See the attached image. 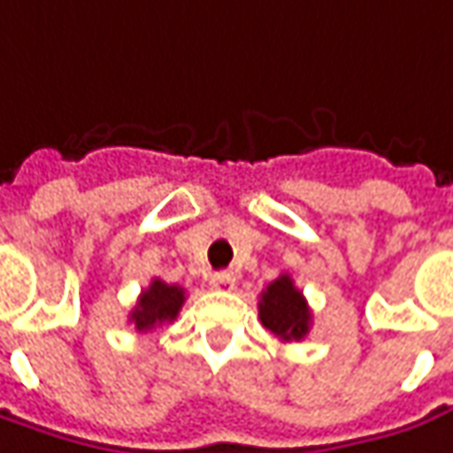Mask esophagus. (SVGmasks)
Returning a JSON list of instances; mask_svg holds the SVG:
<instances>
[{
    "instance_id": "1",
    "label": "esophagus",
    "mask_w": 453,
    "mask_h": 453,
    "mask_svg": "<svg viewBox=\"0 0 453 453\" xmlns=\"http://www.w3.org/2000/svg\"><path fill=\"white\" fill-rule=\"evenodd\" d=\"M211 285H213L215 290H233V288H235V275L227 273V270L215 273L213 278H211Z\"/></svg>"
}]
</instances>
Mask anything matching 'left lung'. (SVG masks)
Masks as SVG:
<instances>
[{
    "label": "left lung",
    "instance_id": "1",
    "mask_svg": "<svg viewBox=\"0 0 453 453\" xmlns=\"http://www.w3.org/2000/svg\"><path fill=\"white\" fill-rule=\"evenodd\" d=\"M260 322L285 342H300L310 332V307L290 275H280L260 295Z\"/></svg>",
    "mask_w": 453,
    "mask_h": 453
}]
</instances>
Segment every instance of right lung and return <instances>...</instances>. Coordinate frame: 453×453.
<instances>
[{
  "label": "right lung",
  "mask_w": 453,
  "mask_h": 453,
  "mask_svg": "<svg viewBox=\"0 0 453 453\" xmlns=\"http://www.w3.org/2000/svg\"><path fill=\"white\" fill-rule=\"evenodd\" d=\"M183 303H186V290L180 285H168L156 278L141 292L128 322H134L138 332L156 330L163 322H173Z\"/></svg>",
  "instance_id": "obj_1"
}]
</instances>
